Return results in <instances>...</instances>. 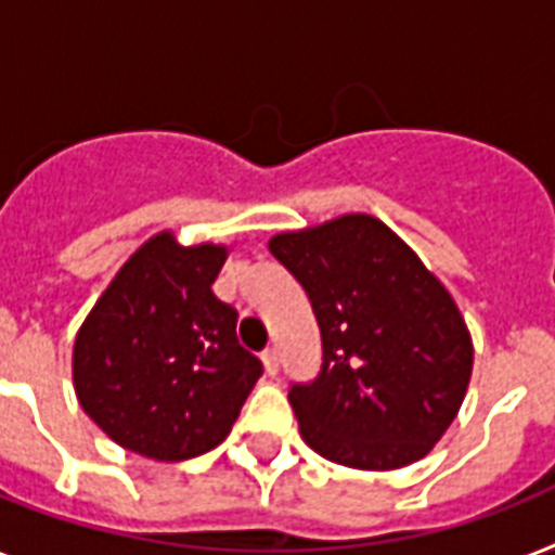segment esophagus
I'll list each match as a JSON object with an SVG mask.
<instances>
[{
	"instance_id": "esophagus-1",
	"label": "esophagus",
	"mask_w": 555,
	"mask_h": 555,
	"mask_svg": "<svg viewBox=\"0 0 555 555\" xmlns=\"http://www.w3.org/2000/svg\"><path fill=\"white\" fill-rule=\"evenodd\" d=\"M262 362H264V371H268L270 376H276V373H279V350L276 348H264L262 350Z\"/></svg>"
}]
</instances>
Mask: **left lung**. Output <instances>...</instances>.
<instances>
[{
    "label": "left lung",
    "mask_w": 555,
    "mask_h": 555,
    "mask_svg": "<svg viewBox=\"0 0 555 555\" xmlns=\"http://www.w3.org/2000/svg\"><path fill=\"white\" fill-rule=\"evenodd\" d=\"M270 254L305 287L322 333L319 376L287 393L301 439L359 470L427 456L473 371L470 333L444 285L367 214L279 233Z\"/></svg>",
    "instance_id": "8db88e82"
}]
</instances>
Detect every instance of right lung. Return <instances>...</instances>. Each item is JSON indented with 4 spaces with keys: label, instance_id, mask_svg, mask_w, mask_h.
I'll return each mask as SVG.
<instances>
[{
    "label": "right lung",
    "instance_id": "1",
    "mask_svg": "<svg viewBox=\"0 0 555 555\" xmlns=\"http://www.w3.org/2000/svg\"><path fill=\"white\" fill-rule=\"evenodd\" d=\"M228 247L156 233L121 264L74 345L79 404L116 444L182 462L231 434L262 362L236 339L238 313L214 296Z\"/></svg>",
    "mask_w": 555,
    "mask_h": 555
}]
</instances>
